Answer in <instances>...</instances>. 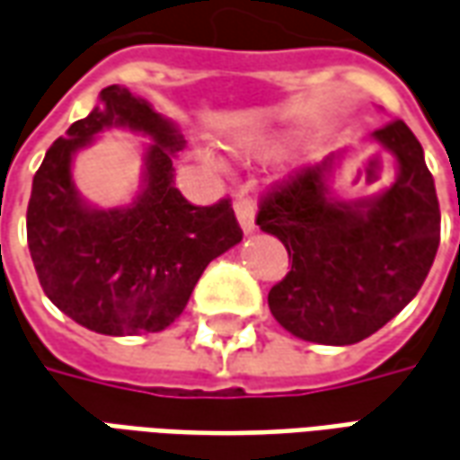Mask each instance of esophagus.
Here are the masks:
<instances>
[{"mask_svg": "<svg viewBox=\"0 0 460 460\" xmlns=\"http://www.w3.org/2000/svg\"><path fill=\"white\" fill-rule=\"evenodd\" d=\"M235 215L237 220H240V227L245 230V233H252L257 225H255V203H252V198L245 193H237L235 195Z\"/></svg>", "mask_w": 460, "mask_h": 460, "instance_id": "1", "label": "esophagus"}]
</instances>
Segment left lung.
I'll return each mask as SVG.
<instances>
[{
    "label": "left lung",
    "mask_w": 460,
    "mask_h": 460,
    "mask_svg": "<svg viewBox=\"0 0 460 460\" xmlns=\"http://www.w3.org/2000/svg\"><path fill=\"white\" fill-rule=\"evenodd\" d=\"M374 138L396 155V183L367 203L329 198V163L282 178L260 198L255 223L288 247L289 272L270 289V312L295 337L357 344L421 289L441 240V210L421 143L403 120Z\"/></svg>",
    "instance_id": "obj_1"
}]
</instances>
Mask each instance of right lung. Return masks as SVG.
Here are the masks:
<instances>
[{
  "label": "right lung",
  "instance_id": "right-lung-1",
  "mask_svg": "<svg viewBox=\"0 0 460 460\" xmlns=\"http://www.w3.org/2000/svg\"><path fill=\"white\" fill-rule=\"evenodd\" d=\"M103 106L71 123L39 165L27 208V243L41 289L64 314L99 334L161 332L190 299L210 260L243 240L230 198L193 205L172 185L183 136L128 89L101 91ZM106 125L151 135L146 188L128 208L78 200L70 155Z\"/></svg>",
  "mask_w": 460,
  "mask_h": 460
}]
</instances>
